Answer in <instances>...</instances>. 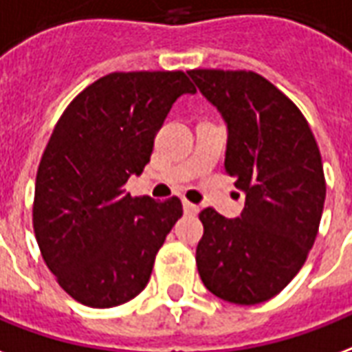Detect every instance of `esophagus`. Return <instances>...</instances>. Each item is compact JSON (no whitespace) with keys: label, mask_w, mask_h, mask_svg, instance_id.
<instances>
[{"label":"esophagus","mask_w":352,"mask_h":352,"mask_svg":"<svg viewBox=\"0 0 352 352\" xmlns=\"http://www.w3.org/2000/svg\"><path fill=\"white\" fill-rule=\"evenodd\" d=\"M184 212H186V214H189V215L199 214V206H197V204H193V202L184 201Z\"/></svg>","instance_id":"34e87169"}]
</instances>
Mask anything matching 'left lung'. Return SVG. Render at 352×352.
<instances>
[{
  "mask_svg": "<svg viewBox=\"0 0 352 352\" xmlns=\"http://www.w3.org/2000/svg\"><path fill=\"white\" fill-rule=\"evenodd\" d=\"M221 112L225 170L245 193L240 217L202 210V283L217 298L253 306L283 291L319 232L327 182L317 140L298 107L253 71H187Z\"/></svg>",
  "mask_w": 352,
  "mask_h": 352,
  "instance_id": "obj_1",
  "label": "left lung"
}]
</instances>
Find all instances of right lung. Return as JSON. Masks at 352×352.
<instances>
[{
  "label": "right lung",
  "instance_id": "right-lung-1",
  "mask_svg": "<svg viewBox=\"0 0 352 352\" xmlns=\"http://www.w3.org/2000/svg\"><path fill=\"white\" fill-rule=\"evenodd\" d=\"M184 71L110 73L80 91L41 157L33 230L48 270L89 307L133 300L184 210L178 197H131L125 184L150 163L153 140L179 95Z\"/></svg>",
  "mask_w": 352,
  "mask_h": 352
}]
</instances>
